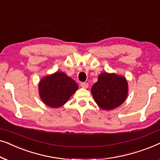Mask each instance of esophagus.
<instances>
[{"instance_id": "34e87169", "label": "esophagus", "mask_w": 160, "mask_h": 160, "mask_svg": "<svg viewBox=\"0 0 160 160\" xmlns=\"http://www.w3.org/2000/svg\"><path fill=\"white\" fill-rule=\"evenodd\" d=\"M80 85H81V87H82V88H84V89L87 88V87H88V86H89V84L86 82H81Z\"/></svg>"}]
</instances>
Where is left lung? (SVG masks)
<instances>
[{
    "label": "left lung",
    "mask_w": 160,
    "mask_h": 160,
    "mask_svg": "<svg viewBox=\"0 0 160 160\" xmlns=\"http://www.w3.org/2000/svg\"><path fill=\"white\" fill-rule=\"evenodd\" d=\"M128 82L123 76L102 73L92 87L96 103L104 110H111L123 103L128 96Z\"/></svg>",
    "instance_id": "obj_1"
}]
</instances>
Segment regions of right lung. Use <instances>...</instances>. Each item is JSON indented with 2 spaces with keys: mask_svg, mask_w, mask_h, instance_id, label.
Here are the masks:
<instances>
[{
  "mask_svg": "<svg viewBox=\"0 0 160 160\" xmlns=\"http://www.w3.org/2000/svg\"><path fill=\"white\" fill-rule=\"evenodd\" d=\"M78 87V84L62 72H56L46 76L38 85L41 100L52 108H58L66 103Z\"/></svg>",
  "mask_w": 160,
  "mask_h": 160,
  "instance_id": "obj_1",
  "label": "right lung"
}]
</instances>
